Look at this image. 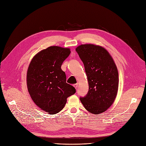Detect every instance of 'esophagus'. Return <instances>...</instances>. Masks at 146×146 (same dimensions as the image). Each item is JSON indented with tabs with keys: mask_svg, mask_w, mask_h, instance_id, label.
<instances>
[{
	"mask_svg": "<svg viewBox=\"0 0 146 146\" xmlns=\"http://www.w3.org/2000/svg\"><path fill=\"white\" fill-rule=\"evenodd\" d=\"M78 85H79L78 83H76V84H74V85L73 86H74V87L76 89H77L78 87Z\"/></svg>",
	"mask_w": 146,
	"mask_h": 146,
	"instance_id": "34e87169",
	"label": "esophagus"
}]
</instances>
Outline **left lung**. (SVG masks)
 <instances>
[{
    "label": "left lung",
    "mask_w": 146,
    "mask_h": 146,
    "mask_svg": "<svg viewBox=\"0 0 146 146\" xmlns=\"http://www.w3.org/2000/svg\"><path fill=\"white\" fill-rule=\"evenodd\" d=\"M83 63L89 91L80 100L85 109L100 114L112 105L118 89V72L108 51L99 45L82 44L76 48Z\"/></svg>",
    "instance_id": "1"
}]
</instances>
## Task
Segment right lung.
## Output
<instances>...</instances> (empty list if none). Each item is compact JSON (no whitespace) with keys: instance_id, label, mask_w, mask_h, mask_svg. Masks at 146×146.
<instances>
[{"instance_id":"1","label":"right lung","mask_w":146,"mask_h":146,"mask_svg":"<svg viewBox=\"0 0 146 146\" xmlns=\"http://www.w3.org/2000/svg\"><path fill=\"white\" fill-rule=\"evenodd\" d=\"M70 52V48L51 46L38 52L29 65L28 92L34 102L50 114L62 110L67 98L76 92L75 88L66 83L65 72L61 68Z\"/></svg>"}]
</instances>
